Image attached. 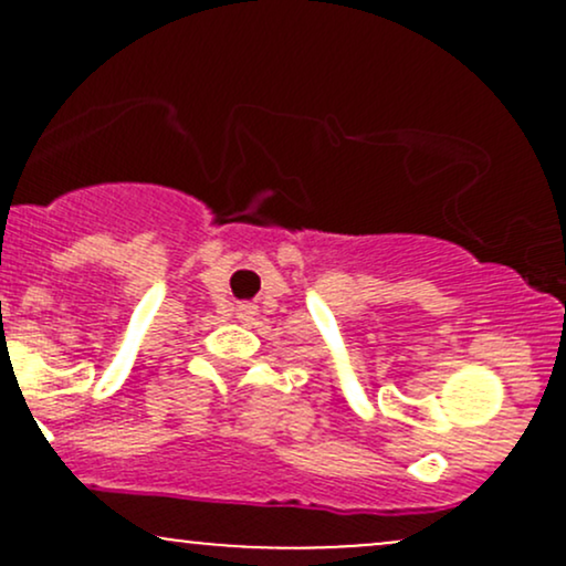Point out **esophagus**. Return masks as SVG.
Instances as JSON below:
<instances>
[{"instance_id":"1","label":"esophagus","mask_w":566,"mask_h":566,"mask_svg":"<svg viewBox=\"0 0 566 566\" xmlns=\"http://www.w3.org/2000/svg\"><path fill=\"white\" fill-rule=\"evenodd\" d=\"M237 314H239V319H250V316L255 314V305H239Z\"/></svg>"}]
</instances>
